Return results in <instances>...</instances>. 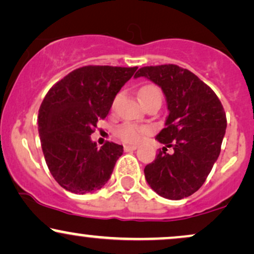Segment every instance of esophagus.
Wrapping results in <instances>:
<instances>
[{"label": "esophagus", "instance_id": "obj_1", "mask_svg": "<svg viewBox=\"0 0 254 254\" xmlns=\"http://www.w3.org/2000/svg\"><path fill=\"white\" fill-rule=\"evenodd\" d=\"M137 149V145H124L125 151H133Z\"/></svg>", "mask_w": 254, "mask_h": 254}]
</instances>
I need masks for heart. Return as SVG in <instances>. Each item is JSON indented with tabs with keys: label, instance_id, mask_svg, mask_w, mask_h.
I'll return each mask as SVG.
<instances>
[{
	"label": "heart",
	"instance_id": "heart-1",
	"mask_svg": "<svg viewBox=\"0 0 254 254\" xmlns=\"http://www.w3.org/2000/svg\"><path fill=\"white\" fill-rule=\"evenodd\" d=\"M139 97L140 99H142V102H144V100L149 99V98L162 97V93L160 88L155 86V85H145V86H143L139 90ZM145 131V127H139L132 124H123L117 127L116 135H117L121 139H123L124 142L135 143L138 142L140 136H142Z\"/></svg>",
	"mask_w": 254,
	"mask_h": 254
}]
</instances>
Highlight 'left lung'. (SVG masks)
<instances>
[{"label":"left lung","instance_id":"1","mask_svg":"<svg viewBox=\"0 0 254 254\" xmlns=\"http://www.w3.org/2000/svg\"><path fill=\"white\" fill-rule=\"evenodd\" d=\"M145 77L166 96L169 115L156 136L164 144L152 163L144 168L146 182L161 196L181 200L206 181L218 160L227 121L214 91L194 73L177 65L146 66L135 78ZM173 147V154H167Z\"/></svg>","mask_w":254,"mask_h":254}]
</instances>
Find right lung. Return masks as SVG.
Instances as JSON below:
<instances>
[{
  "label": "right lung",
  "mask_w": 254,
  "mask_h": 254,
  "mask_svg": "<svg viewBox=\"0 0 254 254\" xmlns=\"http://www.w3.org/2000/svg\"><path fill=\"white\" fill-rule=\"evenodd\" d=\"M137 67L84 66L53 85L39 110L42 151L54 180L74 194L93 193L109 181L123 145L97 148L91 135Z\"/></svg>",
  "instance_id": "1"
}]
</instances>
